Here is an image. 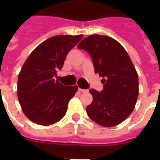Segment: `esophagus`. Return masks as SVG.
<instances>
[{"label": "esophagus", "mask_w": 160, "mask_h": 160, "mask_svg": "<svg viewBox=\"0 0 160 160\" xmlns=\"http://www.w3.org/2000/svg\"><path fill=\"white\" fill-rule=\"evenodd\" d=\"M78 90L80 91V92H84V93L88 92V90H84V89H81V88H78Z\"/></svg>", "instance_id": "34e87169"}]
</instances>
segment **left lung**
Here are the masks:
<instances>
[{"label":"left lung","instance_id":"obj_1","mask_svg":"<svg viewBox=\"0 0 160 160\" xmlns=\"http://www.w3.org/2000/svg\"><path fill=\"white\" fill-rule=\"evenodd\" d=\"M78 48L90 54L104 84L100 92L90 90L93 101L86 107L88 116L101 126L120 124L133 112L139 95L138 74L129 55L114 39L100 35L87 36Z\"/></svg>","mask_w":160,"mask_h":160}]
</instances>
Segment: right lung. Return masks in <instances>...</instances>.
<instances>
[{"instance_id": "1", "label": "right lung", "mask_w": 160, "mask_h": 160, "mask_svg": "<svg viewBox=\"0 0 160 160\" xmlns=\"http://www.w3.org/2000/svg\"><path fill=\"white\" fill-rule=\"evenodd\" d=\"M82 37H51L40 44L24 63L18 76L17 96L24 114L33 123L46 126L65 116L78 87L65 86L54 77L63 67L69 51Z\"/></svg>"}]
</instances>
